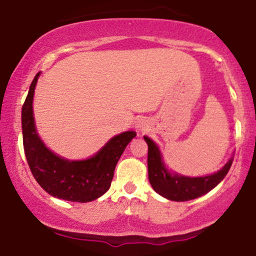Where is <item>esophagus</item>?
<instances>
[{"instance_id":"obj_1","label":"esophagus","mask_w":256,"mask_h":256,"mask_svg":"<svg viewBox=\"0 0 256 256\" xmlns=\"http://www.w3.org/2000/svg\"><path fill=\"white\" fill-rule=\"evenodd\" d=\"M136 128L140 134H144V132L148 130V124H146V122L144 119H140L136 124Z\"/></svg>"}]
</instances>
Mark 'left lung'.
I'll return each mask as SVG.
<instances>
[{
    "label": "left lung",
    "mask_w": 256,
    "mask_h": 256,
    "mask_svg": "<svg viewBox=\"0 0 256 256\" xmlns=\"http://www.w3.org/2000/svg\"><path fill=\"white\" fill-rule=\"evenodd\" d=\"M143 138L148 144V178L152 188L158 195L171 201H189L210 192L225 178L234 161L232 154L218 172L201 177L183 176L167 167L160 146L152 138L148 136H143Z\"/></svg>",
    "instance_id": "8db88e82"
}]
</instances>
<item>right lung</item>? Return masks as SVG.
<instances>
[{
	"label": "right lung",
	"mask_w": 256,
	"mask_h": 256,
	"mask_svg": "<svg viewBox=\"0 0 256 256\" xmlns=\"http://www.w3.org/2000/svg\"><path fill=\"white\" fill-rule=\"evenodd\" d=\"M40 76L38 72L32 80L22 110V142L32 174L54 198L82 204L94 201L108 192L116 164L136 132L125 131L112 137L96 154L83 160L60 156L46 146L34 122V96Z\"/></svg>",
	"instance_id": "right-lung-1"
}]
</instances>
